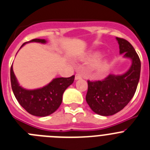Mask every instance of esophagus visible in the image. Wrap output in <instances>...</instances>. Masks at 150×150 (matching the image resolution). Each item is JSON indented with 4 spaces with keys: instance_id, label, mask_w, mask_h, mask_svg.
I'll use <instances>...</instances> for the list:
<instances>
[{
    "instance_id": "1",
    "label": "esophagus",
    "mask_w": 150,
    "mask_h": 150,
    "mask_svg": "<svg viewBox=\"0 0 150 150\" xmlns=\"http://www.w3.org/2000/svg\"><path fill=\"white\" fill-rule=\"evenodd\" d=\"M82 78H83V76H82L81 74H76V75H75V79H76V80H78V79H81Z\"/></svg>"
}]
</instances>
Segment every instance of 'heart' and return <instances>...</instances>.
I'll return each mask as SVG.
<instances>
[{"label":"heart","mask_w":150,"mask_h":150,"mask_svg":"<svg viewBox=\"0 0 150 150\" xmlns=\"http://www.w3.org/2000/svg\"><path fill=\"white\" fill-rule=\"evenodd\" d=\"M102 55L100 51L92 52L88 55L82 58V60L86 62H92L90 64V70L96 75H101L108 69L110 61L106 58L99 59Z\"/></svg>","instance_id":"b5f03b06"}]
</instances>
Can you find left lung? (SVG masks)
<instances>
[{"label":"left lung","instance_id":"left-lung-1","mask_svg":"<svg viewBox=\"0 0 150 150\" xmlns=\"http://www.w3.org/2000/svg\"><path fill=\"white\" fill-rule=\"evenodd\" d=\"M120 54L131 60V66L122 74H110L102 80H88L86 100L91 110L100 116L114 115L124 108L134 95L140 79V61L132 45L122 38H116Z\"/></svg>","mask_w":150,"mask_h":150}]
</instances>
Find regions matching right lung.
I'll use <instances>...</instances> for the list:
<instances>
[{"mask_svg": "<svg viewBox=\"0 0 150 150\" xmlns=\"http://www.w3.org/2000/svg\"><path fill=\"white\" fill-rule=\"evenodd\" d=\"M28 43L46 44L47 40L45 39H34L23 43L20 49ZM10 80L13 94L20 105L30 114L44 117L53 113L60 107L63 93L67 87L74 83V76L67 78H55L50 83L41 88L27 89L19 85L12 65Z\"/></svg>", "mask_w": 150, "mask_h": 150, "instance_id": "obj_1", "label": "right lung"}]
</instances>
